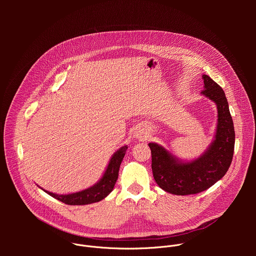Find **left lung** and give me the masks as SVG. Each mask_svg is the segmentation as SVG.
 I'll return each instance as SVG.
<instances>
[{
    "mask_svg": "<svg viewBox=\"0 0 256 256\" xmlns=\"http://www.w3.org/2000/svg\"><path fill=\"white\" fill-rule=\"evenodd\" d=\"M202 95L212 100L218 109L216 134L208 148L190 161L181 160L157 142H150L152 170L157 184L165 192L176 196L202 192L228 171L234 153L235 130L229 104L223 89L208 75H202Z\"/></svg>",
    "mask_w": 256,
    "mask_h": 256,
    "instance_id": "1",
    "label": "left lung"
}]
</instances>
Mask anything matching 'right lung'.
I'll use <instances>...</instances> for the list:
<instances>
[{
  "label": "right lung",
  "instance_id": "obj_1",
  "mask_svg": "<svg viewBox=\"0 0 256 256\" xmlns=\"http://www.w3.org/2000/svg\"><path fill=\"white\" fill-rule=\"evenodd\" d=\"M126 150L128 146H124V147L118 149L109 160V163L100 180L87 190L68 194H56L44 190L50 196L70 206H83L100 202L112 192L118 177L122 161Z\"/></svg>",
  "mask_w": 256,
  "mask_h": 256
}]
</instances>
